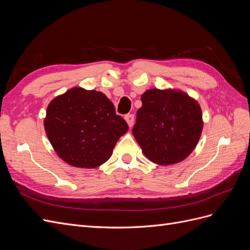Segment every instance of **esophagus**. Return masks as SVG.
Here are the masks:
<instances>
[{"label": "esophagus", "mask_w": 250, "mask_h": 250, "mask_svg": "<svg viewBox=\"0 0 250 250\" xmlns=\"http://www.w3.org/2000/svg\"><path fill=\"white\" fill-rule=\"evenodd\" d=\"M125 121L127 122L128 126L132 127L133 126V122H134V116L131 115V113H128V115L125 116Z\"/></svg>", "instance_id": "34e87169"}]
</instances>
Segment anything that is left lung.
I'll use <instances>...</instances> for the list:
<instances>
[{"label": "left lung", "mask_w": 250, "mask_h": 250, "mask_svg": "<svg viewBox=\"0 0 250 250\" xmlns=\"http://www.w3.org/2000/svg\"><path fill=\"white\" fill-rule=\"evenodd\" d=\"M132 134L150 162H183L196 148L203 129L202 111L193 97L176 88H151L141 96Z\"/></svg>", "instance_id": "left-lung-1"}]
</instances>
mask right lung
Returning a JSON list of instances; mask_svg holds the SVG:
<instances>
[{"instance_id":"right-lung-1","label":"right lung","mask_w":250,"mask_h":250,"mask_svg":"<svg viewBox=\"0 0 250 250\" xmlns=\"http://www.w3.org/2000/svg\"><path fill=\"white\" fill-rule=\"evenodd\" d=\"M43 126L56 154L72 167L84 169L107 162L117 142L128 130L106 96L80 86L49 103Z\"/></svg>"}]
</instances>
